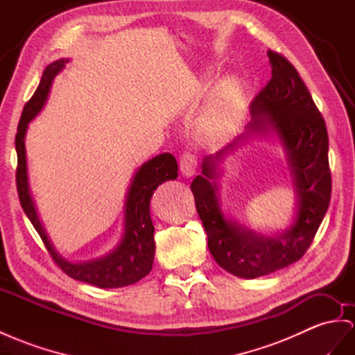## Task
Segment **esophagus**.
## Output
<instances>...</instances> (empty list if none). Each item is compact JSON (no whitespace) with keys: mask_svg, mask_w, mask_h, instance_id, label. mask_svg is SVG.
I'll return each instance as SVG.
<instances>
[{"mask_svg":"<svg viewBox=\"0 0 355 355\" xmlns=\"http://www.w3.org/2000/svg\"><path fill=\"white\" fill-rule=\"evenodd\" d=\"M198 168V159L195 154L184 151L180 157V171L184 177H192Z\"/></svg>","mask_w":355,"mask_h":355,"instance_id":"obj_1","label":"esophagus"}]
</instances>
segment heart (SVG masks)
<instances>
[{
    "label": "heart",
    "instance_id": "b5f03b06",
    "mask_svg": "<svg viewBox=\"0 0 355 355\" xmlns=\"http://www.w3.org/2000/svg\"><path fill=\"white\" fill-rule=\"evenodd\" d=\"M243 114V94L237 79L226 78L216 88L201 121L208 139H223L239 124Z\"/></svg>",
    "mask_w": 355,
    "mask_h": 355
}]
</instances>
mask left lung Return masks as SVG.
Here are the masks:
<instances>
[{"instance_id": "1", "label": "left lung", "mask_w": 355, "mask_h": 355, "mask_svg": "<svg viewBox=\"0 0 355 355\" xmlns=\"http://www.w3.org/2000/svg\"><path fill=\"white\" fill-rule=\"evenodd\" d=\"M267 55L271 79L253 98L248 132L214 156L205 157L202 175L190 184L214 261L231 275L246 279L270 275L302 258L315 239L331 196L329 135L324 118L297 69L275 51H268ZM270 130L279 136L287 150L299 204L293 226L276 238H266L225 220L212 181L216 162L226 150L249 134Z\"/></svg>"}]
</instances>
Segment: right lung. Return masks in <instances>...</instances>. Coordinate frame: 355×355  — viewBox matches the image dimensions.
Returning a JSON list of instances; mask_svg holds the SVG:
<instances>
[{
    "instance_id": "1",
    "label": "right lung",
    "mask_w": 355,
    "mask_h": 355,
    "mask_svg": "<svg viewBox=\"0 0 355 355\" xmlns=\"http://www.w3.org/2000/svg\"><path fill=\"white\" fill-rule=\"evenodd\" d=\"M66 62L67 60H58L44 69L40 84L33 97L26 102L21 121L17 124V133L15 139L17 153V195H19V201L25 214L28 216L35 231L40 235L53 262L67 276L97 288L127 286L136 284V282L147 276L153 268L156 244H154V226L150 216V201L154 190L159 187V184L165 183L168 180H175L178 177V165L172 154L163 153L145 162L136 171L129 192L125 195L124 234L118 246L112 252H109L107 255L98 259L76 262V264L60 257L48 240V235L39 220L30 193L28 175H26L25 133L26 129H28V123L42 111L48 98L52 80L60 73L61 69L64 67Z\"/></svg>"
}]
</instances>
